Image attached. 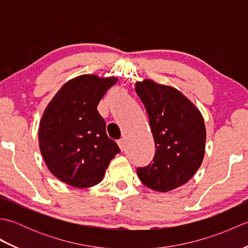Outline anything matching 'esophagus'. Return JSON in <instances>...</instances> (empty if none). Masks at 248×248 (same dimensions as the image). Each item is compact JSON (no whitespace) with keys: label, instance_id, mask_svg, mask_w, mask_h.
Returning a JSON list of instances; mask_svg holds the SVG:
<instances>
[{"label":"esophagus","instance_id":"1","mask_svg":"<svg viewBox=\"0 0 248 248\" xmlns=\"http://www.w3.org/2000/svg\"><path fill=\"white\" fill-rule=\"evenodd\" d=\"M117 144H118V146H119V148H120L121 150H124V148H125V140H124V139H121V140H119L117 141Z\"/></svg>","mask_w":248,"mask_h":248}]
</instances>
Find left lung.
I'll return each mask as SVG.
<instances>
[{"instance_id": "left-lung-1", "label": "left lung", "mask_w": 248, "mask_h": 248, "mask_svg": "<svg viewBox=\"0 0 248 248\" xmlns=\"http://www.w3.org/2000/svg\"><path fill=\"white\" fill-rule=\"evenodd\" d=\"M135 91L148 114L156 149L154 160L136 172L146 186L168 192L186 183L202 165L203 118L176 88L145 80L136 83Z\"/></svg>"}]
</instances>
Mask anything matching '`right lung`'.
I'll return each instance as SVG.
<instances>
[{
    "mask_svg": "<svg viewBox=\"0 0 248 248\" xmlns=\"http://www.w3.org/2000/svg\"><path fill=\"white\" fill-rule=\"evenodd\" d=\"M117 78L84 75L62 86L46 107L39 124V147L49 170L76 187H91L103 179L119 154L98 113L100 100Z\"/></svg>",
    "mask_w": 248,
    "mask_h": 248,
    "instance_id": "obj_1",
    "label": "right lung"
}]
</instances>
